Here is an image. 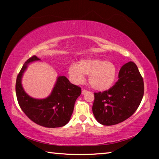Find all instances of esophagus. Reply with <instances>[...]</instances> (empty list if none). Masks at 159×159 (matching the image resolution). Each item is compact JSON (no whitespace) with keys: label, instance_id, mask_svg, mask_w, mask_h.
<instances>
[{"label":"esophagus","instance_id":"obj_1","mask_svg":"<svg viewBox=\"0 0 159 159\" xmlns=\"http://www.w3.org/2000/svg\"><path fill=\"white\" fill-rule=\"evenodd\" d=\"M87 92H88V90H85V89H82L81 93H82V95H83V94H85V93H86Z\"/></svg>","mask_w":159,"mask_h":159}]
</instances>
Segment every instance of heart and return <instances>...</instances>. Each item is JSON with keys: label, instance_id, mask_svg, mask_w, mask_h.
Wrapping results in <instances>:
<instances>
[{"label": "heart", "instance_id": "1", "mask_svg": "<svg viewBox=\"0 0 159 159\" xmlns=\"http://www.w3.org/2000/svg\"><path fill=\"white\" fill-rule=\"evenodd\" d=\"M70 79L75 84H80L88 75V81L94 89L105 90L111 87L116 76V69L109 61L100 59H86L72 63L69 66Z\"/></svg>", "mask_w": 159, "mask_h": 159}]
</instances>
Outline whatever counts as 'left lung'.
<instances>
[{
    "mask_svg": "<svg viewBox=\"0 0 159 159\" xmlns=\"http://www.w3.org/2000/svg\"><path fill=\"white\" fill-rule=\"evenodd\" d=\"M93 112L102 125H112L124 121L133 115L144 95V81L133 61L125 64L114 86L104 92L95 93Z\"/></svg>",
    "mask_w": 159,
    "mask_h": 159,
    "instance_id": "obj_1",
    "label": "left lung"
}]
</instances>
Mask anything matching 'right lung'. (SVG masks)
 <instances>
[{"instance_id":"add662e5","label":"right lung","mask_w":159,"mask_h":159,"mask_svg":"<svg viewBox=\"0 0 159 159\" xmlns=\"http://www.w3.org/2000/svg\"><path fill=\"white\" fill-rule=\"evenodd\" d=\"M40 60L32 56L24 64L16 80V95L20 108L29 119L45 128L62 127L69 123L75 102L81 94V88L72 84L65 76H59L50 95L38 99L31 98L24 90L21 78L28 64Z\"/></svg>"}]
</instances>
